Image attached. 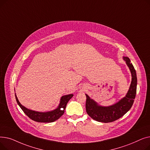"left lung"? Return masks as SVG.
Returning <instances> with one entry per match:
<instances>
[{
	"label": "left lung",
	"mask_w": 150,
	"mask_h": 150,
	"mask_svg": "<svg viewBox=\"0 0 150 150\" xmlns=\"http://www.w3.org/2000/svg\"><path fill=\"white\" fill-rule=\"evenodd\" d=\"M123 59L129 67L132 75V81L129 89L123 98L112 106L103 107L98 106L96 102L91 99L86 94V112L92 119L97 122L109 123L115 121L127 113L133 105L137 91L136 72L129 58L123 57Z\"/></svg>",
	"instance_id": "1"
}]
</instances>
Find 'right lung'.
I'll use <instances>...</instances> for the list:
<instances>
[{
	"label": "right lung",
	"instance_id": "right-lung-1",
	"mask_svg": "<svg viewBox=\"0 0 150 150\" xmlns=\"http://www.w3.org/2000/svg\"><path fill=\"white\" fill-rule=\"evenodd\" d=\"M16 100L20 108L30 119L33 120L37 122L42 123H51L58 120L60 117H61L64 112L67 103L69 100L73 97V94H69V95L62 96L61 98L60 103L58 108L53 110L52 111L47 112H39L30 110L25 107L23 106L19 101L16 95H15Z\"/></svg>",
	"mask_w": 150,
	"mask_h": 150
}]
</instances>
